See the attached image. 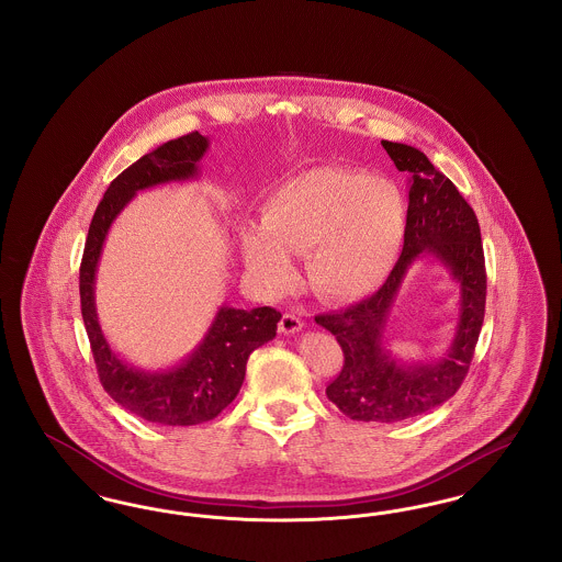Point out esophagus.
Segmentation results:
<instances>
[{
	"label": "esophagus",
	"instance_id": "1",
	"mask_svg": "<svg viewBox=\"0 0 562 562\" xmlns=\"http://www.w3.org/2000/svg\"><path fill=\"white\" fill-rule=\"evenodd\" d=\"M301 328H303V321L299 316H294V314H284L282 316V321H280V333L282 335H294Z\"/></svg>",
	"mask_w": 562,
	"mask_h": 562
}]
</instances>
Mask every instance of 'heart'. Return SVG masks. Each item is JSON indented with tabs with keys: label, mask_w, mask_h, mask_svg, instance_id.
Wrapping results in <instances>:
<instances>
[{
	"label": "heart",
	"mask_w": 562,
	"mask_h": 562,
	"mask_svg": "<svg viewBox=\"0 0 562 562\" xmlns=\"http://www.w3.org/2000/svg\"><path fill=\"white\" fill-rule=\"evenodd\" d=\"M406 221V198L394 181L318 166L269 191L261 225L241 227V257L263 293L289 291L296 282L293 255H305L316 293L356 301L390 278Z\"/></svg>",
	"instance_id": "1"
}]
</instances>
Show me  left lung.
<instances>
[{"instance_id": "obj_1", "label": "left lung", "mask_w": 562, "mask_h": 562, "mask_svg": "<svg viewBox=\"0 0 562 562\" xmlns=\"http://www.w3.org/2000/svg\"><path fill=\"white\" fill-rule=\"evenodd\" d=\"M402 172H411L408 221L401 259L369 299L335 314L316 316L344 349L346 364L326 387L328 401L356 422L396 424L445 404L465 379L481 335L486 273L481 227L472 206L417 147L381 140ZM431 256L460 289V316L450 349L434 361L392 355L386 322L403 278L419 258Z\"/></svg>"}]
</instances>
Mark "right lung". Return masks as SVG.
Segmentation results:
<instances>
[{
  "instance_id": "obj_1",
  "label": "right lung",
  "mask_w": 562,
  "mask_h": 562,
  "mask_svg": "<svg viewBox=\"0 0 562 562\" xmlns=\"http://www.w3.org/2000/svg\"><path fill=\"white\" fill-rule=\"evenodd\" d=\"M209 145L211 140L200 133L186 134L164 143L115 177L92 216L81 257V318L101 383L122 408L158 426H198L214 419L238 396L248 356L276 337L282 318L273 307L236 310L221 305L193 351L181 362L158 371L128 364L103 335L94 282L113 221L138 191L200 179V160Z\"/></svg>"
}]
</instances>
